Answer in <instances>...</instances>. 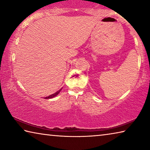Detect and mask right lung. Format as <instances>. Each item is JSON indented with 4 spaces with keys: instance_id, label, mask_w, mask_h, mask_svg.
I'll return each mask as SVG.
<instances>
[{
    "instance_id": "1",
    "label": "right lung",
    "mask_w": 150,
    "mask_h": 150,
    "mask_svg": "<svg viewBox=\"0 0 150 150\" xmlns=\"http://www.w3.org/2000/svg\"><path fill=\"white\" fill-rule=\"evenodd\" d=\"M61 90H62V89H59V91H57L56 93H54V94H53V95H50L49 96H47V97H45L44 98H45V99H48V98H54V97H55V96H57V95H58V94H59V93L60 92Z\"/></svg>"
}]
</instances>
